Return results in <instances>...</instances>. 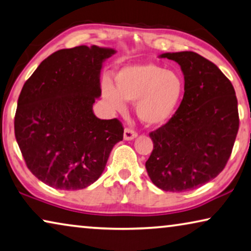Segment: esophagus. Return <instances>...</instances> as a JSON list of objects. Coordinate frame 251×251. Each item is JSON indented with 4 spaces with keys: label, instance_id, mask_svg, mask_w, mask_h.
<instances>
[{
    "label": "esophagus",
    "instance_id": "esophagus-1",
    "mask_svg": "<svg viewBox=\"0 0 251 251\" xmlns=\"http://www.w3.org/2000/svg\"><path fill=\"white\" fill-rule=\"evenodd\" d=\"M137 136V133L135 130L130 129V128H125L124 130V140L126 141H132Z\"/></svg>",
    "mask_w": 251,
    "mask_h": 251
}]
</instances>
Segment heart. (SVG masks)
Listing matches in <instances>:
<instances>
[{"label": "heart", "mask_w": 251, "mask_h": 251, "mask_svg": "<svg viewBox=\"0 0 251 251\" xmlns=\"http://www.w3.org/2000/svg\"><path fill=\"white\" fill-rule=\"evenodd\" d=\"M116 87L102 82V98L114 111H124L126 101L135 102V113L144 124L161 126L177 111L184 95V81L177 72L152 63L123 67L115 75Z\"/></svg>", "instance_id": "1"}]
</instances>
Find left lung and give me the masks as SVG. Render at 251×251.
Returning <instances> with one entry per match:
<instances>
[{"mask_svg": "<svg viewBox=\"0 0 251 251\" xmlns=\"http://www.w3.org/2000/svg\"><path fill=\"white\" fill-rule=\"evenodd\" d=\"M159 57L180 65L185 93L174 117L150 133L153 151L145 168L160 189L187 192L226 167L239 129L238 100L229 78L203 56L178 51Z\"/></svg>", "mask_w": 251, "mask_h": 251, "instance_id": "left-lung-1", "label": "left lung"}]
</instances>
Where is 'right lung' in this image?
Masks as SVG:
<instances>
[{"instance_id":"1","label":"right lung","mask_w":251,"mask_h":251,"mask_svg":"<svg viewBox=\"0 0 251 251\" xmlns=\"http://www.w3.org/2000/svg\"><path fill=\"white\" fill-rule=\"evenodd\" d=\"M116 53L93 45L61 50L40 63L21 90L14 134L28 169L44 184L77 190L103 173L114 145L123 140L118 119H100L102 63Z\"/></svg>"}]
</instances>
